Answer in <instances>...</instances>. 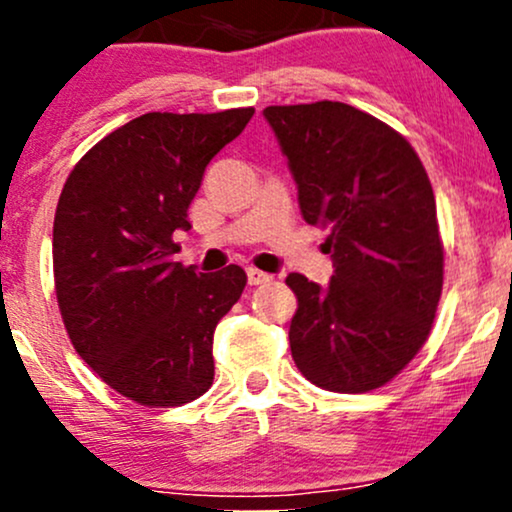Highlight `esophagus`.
Segmentation results:
<instances>
[{
  "label": "esophagus",
  "instance_id": "34e87169",
  "mask_svg": "<svg viewBox=\"0 0 512 512\" xmlns=\"http://www.w3.org/2000/svg\"><path fill=\"white\" fill-rule=\"evenodd\" d=\"M245 272H248V281H250V286H262V284H269V281L274 279L272 274L262 272V269H257V267H248V269H245Z\"/></svg>",
  "mask_w": 512,
  "mask_h": 512
}]
</instances>
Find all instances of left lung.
<instances>
[{"instance_id":"left-lung-1","label":"left lung","mask_w":512,"mask_h":512,"mask_svg":"<svg viewBox=\"0 0 512 512\" xmlns=\"http://www.w3.org/2000/svg\"><path fill=\"white\" fill-rule=\"evenodd\" d=\"M289 158L298 204L325 228L334 274L322 289L303 274L291 356L330 392L383 387L419 354L443 291L436 197L411 144L354 105L317 101L264 108Z\"/></svg>"}]
</instances>
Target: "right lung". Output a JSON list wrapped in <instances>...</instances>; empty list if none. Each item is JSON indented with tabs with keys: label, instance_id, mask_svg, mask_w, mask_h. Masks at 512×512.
<instances>
[{
	"label": "right lung",
	"instance_id": "right-lung-1",
	"mask_svg": "<svg viewBox=\"0 0 512 512\" xmlns=\"http://www.w3.org/2000/svg\"><path fill=\"white\" fill-rule=\"evenodd\" d=\"M255 108L146 113L103 137L62 187L52 226L60 313L76 354L122 397L180 407L214 383V330L248 276L173 262L204 170Z\"/></svg>",
	"mask_w": 512,
	"mask_h": 512
}]
</instances>
